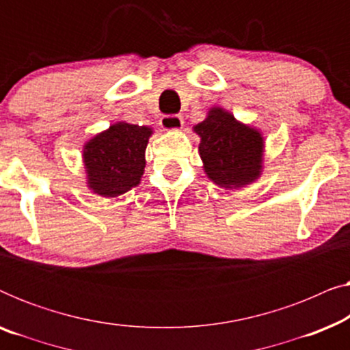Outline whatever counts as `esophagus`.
I'll return each mask as SVG.
<instances>
[{
  "mask_svg": "<svg viewBox=\"0 0 350 350\" xmlns=\"http://www.w3.org/2000/svg\"><path fill=\"white\" fill-rule=\"evenodd\" d=\"M183 118L180 114H167V116L161 118V127L165 129V131H178V129L183 127Z\"/></svg>",
  "mask_w": 350,
  "mask_h": 350,
  "instance_id": "esophagus-1",
  "label": "esophagus"
}]
</instances>
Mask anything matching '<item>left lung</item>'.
Masks as SVG:
<instances>
[{"mask_svg":"<svg viewBox=\"0 0 350 350\" xmlns=\"http://www.w3.org/2000/svg\"><path fill=\"white\" fill-rule=\"evenodd\" d=\"M194 132L200 135L204 170L213 183L242 188L261 175L262 137L255 129L243 126L221 108H212Z\"/></svg>","mask_w":350,"mask_h":350,"instance_id":"1","label":"left lung"}]
</instances>
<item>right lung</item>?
<instances>
[{
    "label": "right lung",
    "mask_w": 350,
    "mask_h": 350,
    "mask_svg": "<svg viewBox=\"0 0 350 350\" xmlns=\"http://www.w3.org/2000/svg\"><path fill=\"white\" fill-rule=\"evenodd\" d=\"M151 129L118 122L84 146L89 188L103 198H116L140 183Z\"/></svg>",
    "instance_id": "add662e5"
}]
</instances>
